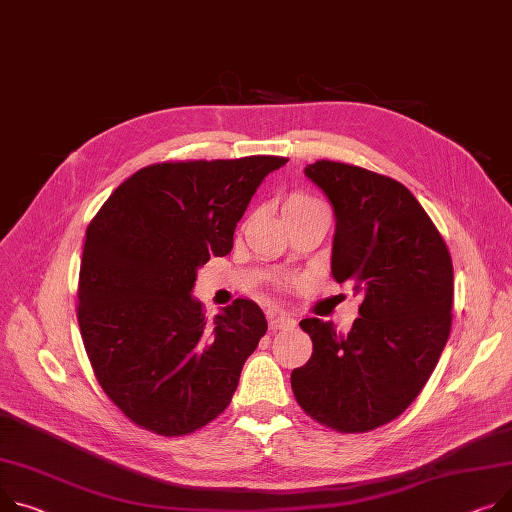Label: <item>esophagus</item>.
I'll list each match as a JSON object with an SVG mask.
<instances>
[{
    "label": "esophagus",
    "mask_w": 512,
    "mask_h": 512,
    "mask_svg": "<svg viewBox=\"0 0 512 512\" xmlns=\"http://www.w3.org/2000/svg\"><path fill=\"white\" fill-rule=\"evenodd\" d=\"M296 327L294 317L286 315V313H278V315H271L269 317V329L271 331H280V329H292Z\"/></svg>",
    "instance_id": "34e87169"
}]
</instances>
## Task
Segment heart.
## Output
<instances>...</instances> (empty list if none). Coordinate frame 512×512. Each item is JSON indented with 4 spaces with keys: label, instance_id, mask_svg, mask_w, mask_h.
Returning <instances> with one entry per match:
<instances>
[{
    "label": "heart",
    "instance_id": "heart-1",
    "mask_svg": "<svg viewBox=\"0 0 512 512\" xmlns=\"http://www.w3.org/2000/svg\"><path fill=\"white\" fill-rule=\"evenodd\" d=\"M309 203H319V201H315L313 197L304 195V193H292V195L286 199L284 208H290V206H309Z\"/></svg>",
    "mask_w": 512,
    "mask_h": 512
}]
</instances>
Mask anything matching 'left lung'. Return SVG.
Returning <instances> with one entry per match:
<instances>
[{"instance_id": "8db88e82", "label": "left lung", "mask_w": 512, "mask_h": 512, "mask_svg": "<svg viewBox=\"0 0 512 512\" xmlns=\"http://www.w3.org/2000/svg\"><path fill=\"white\" fill-rule=\"evenodd\" d=\"M331 201V274L362 296L348 335L302 319L313 356L292 391L313 420L339 432L379 428L420 395L451 333L453 263L418 199L372 170L317 160L304 168Z\"/></svg>"}]
</instances>
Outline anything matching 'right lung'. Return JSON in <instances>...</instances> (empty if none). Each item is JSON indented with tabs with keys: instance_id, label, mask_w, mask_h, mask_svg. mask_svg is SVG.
<instances>
[{
	"instance_id": "obj_1",
	"label": "right lung",
	"mask_w": 512,
	"mask_h": 512,
	"mask_svg": "<svg viewBox=\"0 0 512 512\" xmlns=\"http://www.w3.org/2000/svg\"><path fill=\"white\" fill-rule=\"evenodd\" d=\"M286 162L152 164L88 224L78 323L94 377L133 424L183 436L228 407L267 321L259 304L238 298L210 323L191 292L197 269L232 251L261 181Z\"/></svg>"
}]
</instances>
